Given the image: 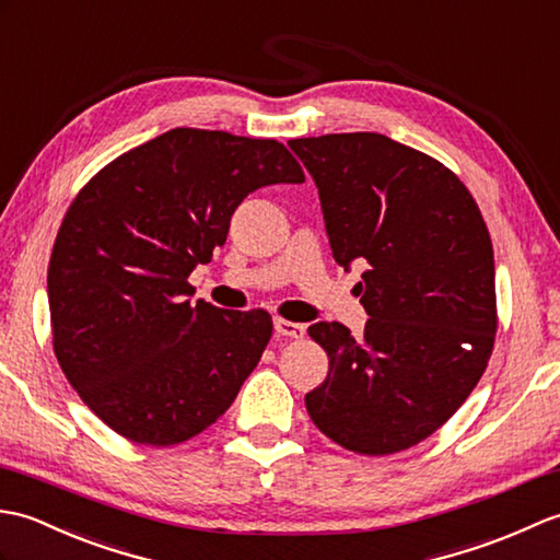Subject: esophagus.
I'll return each instance as SVG.
<instances>
[{
    "label": "esophagus",
    "instance_id": "obj_1",
    "mask_svg": "<svg viewBox=\"0 0 560 560\" xmlns=\"http://www.w3.org/2000/svg\"><path fill=\"white\" fill-rule=\"evenodd\" d=\"M272 328H276L278 338H290V340H300V338H304V332H306L302 323H292V320H284V318L272 320Z\"/></svg>",
    "mask_w": 560,
    "mask_h": 560
}]
</instances>
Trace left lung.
I'll list each match as a JSON object with an SVG mask.
<instances>
[{"mask_svg":"<svg viewBox=\"0 0 560 560\" xmlns=\"http://www.w3.org/2000/svg\"><path fill=\"white\" fill-rule=\"evenodd\" d=\"M312 175L332 258L369 264L357 282L371 316L362 338L318 320L328 378L306 412L364 455L412 448L475 390L495 335L489 230L448 167L383 133L288 141Z\"/></svg>","mask_w":560,"mask_h":560,"instance_id":"1","label":"left lung"}]
</instances>
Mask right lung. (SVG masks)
Returning <instances> with one entry per match:
<instances>
[{
	"mask_svg": "<svg viewBox=\"0 0 560 560\" xmlns=\"http://www.w3.org/2000/svg\"><path fill=\"white\" fill-rule=\"evenodd\" d=\"M302 182L278 141L170 129L119 155L73 198L47 272L55 354L109 429L133 443L175 445L225 415L272 320L191 302L186 278L225 244L248 194Z\"/></svg>",
	"mask_w": 560,
	"mask_h": 560,
	"instance_id": "obj_1",
	"label": "right lung"
}]
</instances>
